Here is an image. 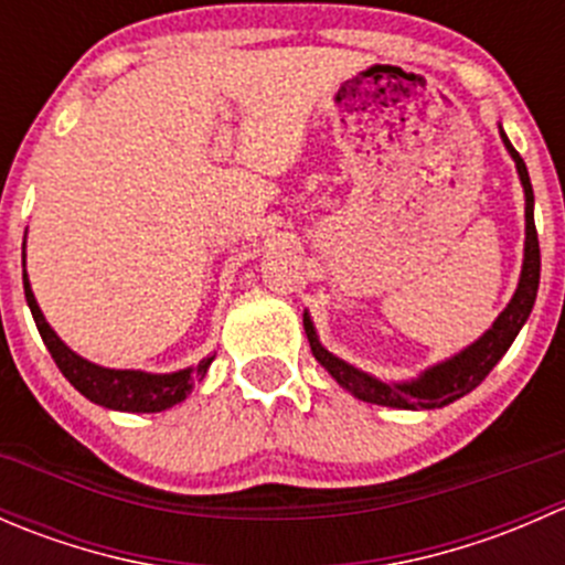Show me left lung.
<instances>
[{"label":"left lung","mask_w":565,"mask_h":565,"mask_svg":"<svg viewBox=\"0 0 565 565\" xmlns=\"http://www.w3.org/2000/svg\"><path fill=\"white\" fill-rule=\"evenodd\" d=\"M500 136H503L505 150H509L511 158H514L522 188H525V259H522V273H520V284H516L514 298H511V303L500 311V317L494 319L492 328H489L481 339L472 341V344L467 347V350H461L459 355L426 369L418 380H409V383H383V380L350 366L347 361L335 358L333 352L324 350L317 339L315 322H311L309 315L303 317L306 335H309L311 352H315L317 361L328 369V374L341 385V388H347L352 396L361 398V402L383 404V407H396V409L446 407V404L457 402V398L465 396V393H470L472 388L481 385V380L498 366L500 358H503L505 352H509V347L514 344L522 324L527 322L530 311H533L535 292H539V278H541L539 232H535V221H533V185H530L525 161H522L520 152L514 150V145H511L509 136L503 134V128H500Z\"/></svg>","instance_id":"1"}]
</instances>
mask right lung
Masks as SVG:
<instances>
[{
  "mask_svg": "<svg viewBox=\"0 0 565 565\" xmlns=\"http://www.w3.org/2000/svg\"><path fill=\"white\" fill-rule=\"evenodd\" d=\"M24 295L26 303H30L32 317H35L40 335H43V344L49 347L51 358H54V363L60 366V372L65 374L67 383L82 393V396L100 404V407L119 409V413H161V409L174 407V404H180L182 398L193 391V383L207 374L210 363H213L215 358L210 355L204 358V361H199L196 366L180 369V372L172 374H150L134 372V369L98 366V363H89L84 361L82 355H76V352L54 333V328L45 322L35 295H32L26 270Z\"/></svg>",
  "mask_w": 565,
  "mask_h": 565,
  "instance_id": "1",
  "label": "right lung"
}]
</instances>
